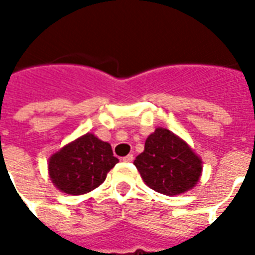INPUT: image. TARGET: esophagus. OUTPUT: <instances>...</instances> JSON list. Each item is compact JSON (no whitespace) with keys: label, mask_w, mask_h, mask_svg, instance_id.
Masks as SVG:
<instances>
[{"label":"esophagus","mask_w":255,"mask_h":255,"mask_svg":"<svg viewBox=\"0 0 255 255\" xmlns=\"http://www.w3.org/2000/svg\"><path fill=\"white\" fill-rule=\"evenodd\" d=\"M124 161V163H132V161H133V156L132 155H127L126 156V157H123V159H122Z\"/></svg>","instance_id":"obj_1"}]
</instances>
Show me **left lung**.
I'll use <instances>...</instances> for the list:
<instances>
[{"instance_id": "obj_1", "label": "left lung", "mask_w": 255, "mask_h": 255, "mask_svg": "<svg viewBox=\"0 0 255 255\" xmlns=\"http://www.w3.org/2000/svg\"><path fill=\"white\" fill-rule=\"evenodd\" d=\"M135 167L151 189L165 196L189 192L202 174V160L193 148L168 128L157 127L136 156Z\"/></svg>"}]
</instances>
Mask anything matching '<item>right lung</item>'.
Segmentation results:
<instances>
[{
    "instance_id": "obj_1",
    "label": "right lung",
    "mask_w": 255,
    "mask_h": 255,
    "mask_svg": "<svg viewBox=\"0 0 255 255\" xmlns=\"http://www.w3.org/2000/svg\"><path fill=\"white\" fill-rule=\"evenodd\" d=\"M118 163L111 144L87 132L54 152L47 161V170L58 190L81 196L98 188Z\"/></svg>"
}]
</instances>
